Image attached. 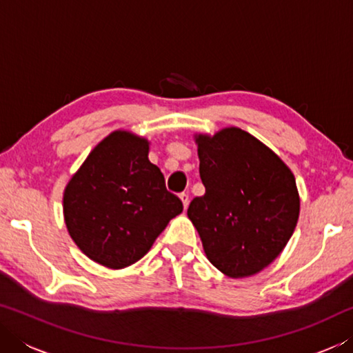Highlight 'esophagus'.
Wrapping results in <instances>:
<instances>
[{"label":"esophagus","mask_w":353,"mask_h":353,"mask_svg":"<svg viewBox=\"0 0 353 353\" xmlns=\"http://www.w3.org/2000/svg\"><path fill=\"white\" fill-rule=\"evenodd\" d=\"M179 198H181L182 204H183V208H185V210H187V207H188V204H190L188 194H187V193H181V196H179Z\"/></svg>","instance_id":"1"}]
</instances>
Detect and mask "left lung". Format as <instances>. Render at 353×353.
<instances>
[{
  "label": "left lung",
  "instance_id": "8db88e82",
  "mask_svg": "<svg viewBox=\"0 0 353 353\" xmlns=\"http://www.w3.org/2000/svg\"><path fill=\"white\" fill-rule=\"evenodd\" d=\"M205 194L188 218L208 261L232 279L259 274L296 229L301 199L291 170L272 149L240 128L196 134Z\"/></svg>",
  "mask_w": 353,
  "mask_h": 353
}]
</instances>
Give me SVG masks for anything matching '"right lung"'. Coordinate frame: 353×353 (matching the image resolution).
I'll list each match as a JSON object with an SVG mask.
<instances>
[{
    "instance_id": "1",
    "label": "right lung",
    "mask_w": 353,
    "mask_h": 353,
    "mask_svg": "<svg viewBox=\"0 0 353 353\" xmlns=\"http://www.w3.org/2000/svg\"><path fill=\"white\" fill-rule=\"evenodd\" d=\"M148 154L145 137L115 130L93 148L63 191L71 240L88 259L110 270H123L145 256L183 210Z\"/></svg>"
}]
</instances>
